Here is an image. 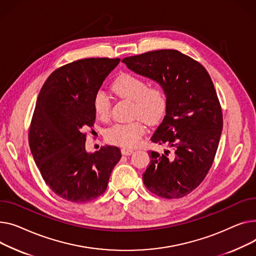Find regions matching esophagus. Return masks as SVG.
<instances>
[{"instance_id": "1", "label": "esophagus", "mask_w": 256, "mask_h": 256, "mask_svg": "<svg viewBox=\"0 0 256 256\" xmlns=\"http://www.w3.org/2000/svg\"><path fill=\"white\" fill-rule=\"evenodd\" d=\"M122 154L123 155H126V156H128V155H131L134 151H133V150H131V148H122Z\"/></svg>"}]
</instances>
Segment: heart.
Segmentation results:
<instances>
[{"label":"heart","mask_w":256,"mask_h":256,"mask_svg":"<svg viewBox=\"0 0 256 256\" xmlns=\"http://www.w3.org/2000/svg\"><path fill=\"white\" fill-rule=\"evenodd\" d=\"M114 92L122 98L133 101V116L142 118L148 124L157 123L165 114L168 104L166 93L160 84L148 86V82L136 75L122 73L112 84ZM93 108L98 120L106 122L110 116V101L103 91L96 93ZM144 132L142 120L130 123L116 124L106 132L108 142L124 148L136 146Z\"/></svg>","instance_id":"1"}]
</instances>
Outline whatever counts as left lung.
Segmentation results:
<instances>
[{"mask_svg": "<svg viewBox=\"0 0 256 256\" xmlns=\"http://www.w3.org/2000/svg\"><path fill=\"white\" fill-rule=\"evenodd\" d=\"M122 62L142 76L160 84L168 104L151 140L166 144L163 154L148 151L151 164L142 174L144 186L164 198L186 196L211 168L223 118L213 82L198 62L176 50L127 56Z\"/></svg>", "mask_w": 256, "mask_h": 256, "instance_id": "8db88e82", "label": "left lung"}]
</instances>
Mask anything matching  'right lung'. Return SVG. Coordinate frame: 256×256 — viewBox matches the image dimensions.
Instances as JSON below:
<instances>
[{
  "label": "right lung",
  "mask_w": 256,
  "mask_h": 256,
  "mask_svg": "<svg viewBox=\"0 0 256 256\" xmlns=\"http://www.w3.org/2000/svg\"><path fill=\"white\" fill-rule=\"evenodd\" d=\"M120 58L78 60L54 70L38 95L30 148L48 186L60 198L86 202L108 188L121 159L118 146L86 152L84 131L95 123L93 100Z\"/></svg>",
  "instance_id": "add662e5"
}]
</instances>
